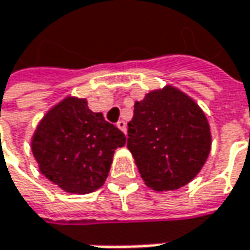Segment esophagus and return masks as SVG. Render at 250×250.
Here are the masks:
<instances>
[{"label": "esophagus", "instance_id": "esophagus-1", "mask_svg": "<svg viewBox=\"0 0 250 250\" xmlns=\"http://www.w3.org/2000/svg\"><path fill=\"white\" fill-rule=\"evenodd\" d=\"M117 126H118L119 129L124 132V133H126V122H125V121H122V119L118 121V122H117Z\"/></svg>", "mask_w": 250, "mask_h": 250}]
</instances>
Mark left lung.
Returning a JSON list of instances; mask_svg holds the SVG:
<instances>
[{"instance_id": "8db88e82", "label": "left lung", "mask_w": 250, "mask_h": 250, "mask_svg": "<svg viewBox=\"0 0 250 250\" xmlns=\"http://www.w3.org/2000/svg\"><path fill=\"white\" fill-rule=\"evenodd\" d=\"M126 146L147 187L177 190L204 166L211 132L206 114L193 98L166 85L135 103Z\"/></svg>"}]
</instances>
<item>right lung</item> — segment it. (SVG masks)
Masks as SVG:
<instances>
[{
	"label": "right lung",
	"mask_w": 250,
	"mask_h": 250,
	"mask_svg": "<svg viewBox=\"0 0 250 250\" xmlns=\"http://www.w3.org/2000/svg\"><path fill=\"white\" fill-rule=\"evenodd\" d=\"M126 142L101 112L84 98L66 97L55 105L32 136V153L46 179L62 190L88 194L105 183L114 152Z\"/></svg>",
	"instance_id": "1"
}]
</instances>
